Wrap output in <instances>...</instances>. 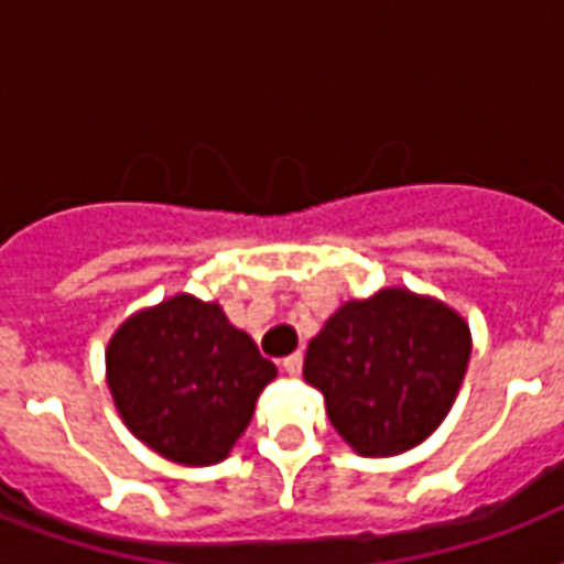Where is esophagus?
Instances as JSON below:
<instances>
[{"mask_svg": "<svg viewBox=\"0 0 564 564\" xmlns=\"http://www.w3.org/2000/svg\"><path fill=\"white\" fill-rule=\"evenodd\" d=\"M301 366H304V357H301L299 351L290 354V357H283V360H281V369L286 371V375H292V377L301 375Z\"/></svg>", "mask_w": 564, "mask_h": 564, "instance_id": "obj_1", "label": "esophagus"}]
</instances>
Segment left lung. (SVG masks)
Instances as JSON below:
<instances>
[{"label":"left lung","instance_id":"8db88e82","mask_svg":"<svg viewBox=\"0 0 564 564\" xmlns=\"http://www.w3.org/2000/svg\"><path fill=\"white\" fill-rule=\"evenodd\" d=\"M471 357L454 310L406 290L348 301L310 343L304 377L362 456L410 451L442 424Z\"/></svg>","mask_w":564,"mask_h":564}]
</instances>
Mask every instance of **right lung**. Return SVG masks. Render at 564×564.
Listing matches in <instances>:
<instances>
[{
    "instance_id": "add662e5",
    "label": "right lung",
    "mask_w": 564,
    "mask_h": 564,
    "mask_svg": "<svg viewBox=\"0 0 564 564\" xmlns=\"http://www.w3.org/2000/svg\"><path fill=\"white\" fill-rule=\"evenodd\" d=\"M278 369L219 304L175 295L119 327L108 345V386L128 430L181 465L230 454Z\"/></svg>"
}]
</instances>
